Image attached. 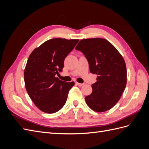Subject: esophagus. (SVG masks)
<instances>
[{
  "label": "esophagus",
  "instance_id": "esophagus-1",
  "mask_svg": "<svg viewBox=\"0 0 149 149\" xmlns=\"http://www.w3.org/2000/svg\"><path fill=\"white\" fill-rule=\"evenodd\" d=\"M76 85H78V86H83V85H84V84H83V83H78V82H76Z\"/></svg>",
  "mask_w": 149,
  "mask_h": 149
}]
</instances>
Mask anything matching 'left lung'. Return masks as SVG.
<instances>
[{
  "label": "left lung",
  "mask_w": 149,
  "mask_h": 149,
  "mask_svg": "<svg viewBox=\"0 0 149 149\" xmlns=\"http://www.w3.org/2000/svg\"><path fill=\"white\" fill-rule=\"evenodd\" d=\"M88 60L89 71L97 74L92 93L85 97L87 105L96 112L109 110L119 101L127 84L124 58L106 39H83L76 47Z\"/></svg>",
  "instance_id": "8db88e82"
}]
</instances>
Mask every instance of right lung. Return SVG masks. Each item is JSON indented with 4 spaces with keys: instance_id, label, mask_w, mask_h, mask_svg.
<instances>
[{
    "instance_id": "1",
    "label": "right lung",
    "mask_w": 149,
    "mask_h": 149,
    "mask_svg": "<svg viewBox=\"0 0 149 149\" xmlns=\"http://www.w3.org/2000/svg\"><path fill=\"white\" fill-rule=\"evenodd\" d=\"M78 39L53 38L31 53L24 71L25 88L40 110L55 113L65 104L74 83L56 77L64 67V60L78 42Z\"/></svg>"
}]
</instances>
